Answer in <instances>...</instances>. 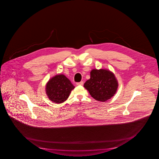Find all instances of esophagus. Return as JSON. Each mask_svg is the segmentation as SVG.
<instances>
[{
    "label": "esophagus",
    "instance_id": "esophagus-1",
    "mask_svg": "<svg viewBox=\"0 0 159 159\" xmlns=\"http://www.w3.org/2000/svg\"><path fill=\"white\" fill-rule=\"evenodd\" d=\"M76 84L77 85V86H80V85H83L84 84V82L83 81H81L80 82H77Z\"/></svg>",
    "mask_w": 159,
    "mask_h": 159
}]
</instances>
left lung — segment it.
Returning <instances> with one entry per match:
<instances>
[{
    "label": "left lung",
    "instance_id": "8db88e82",
    "mask_svg": "<svg viewBox=\"0 0 159 159\" xmlns=\"http://www.w3.org/2000/svg\"><path fill=\"white\" fill-rule=\"evenodd\" d=\"M90 75L84 87L95 100L105 102L116 93L118 82L113 73L106 69H94Z\"/></svg>",
    "mask_w": 159,
    "mask_h": 159
}]
</instances>
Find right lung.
<instances>
[{"label":"right lung","instance_id":"right-lung-1","mask_svg":"<svg viewBox=\"0 0 159 159\" xmlns=\"http://www.w3.org/2000/svg\"><path fill=\"white\" fill-rule=\"evenodd\" d=\"M75 86L64 75H57L49 80L46 91L53 102L61 103L67 99Z\"/></svg>","mask_w":159,"mask_h":159}]
</instances>
